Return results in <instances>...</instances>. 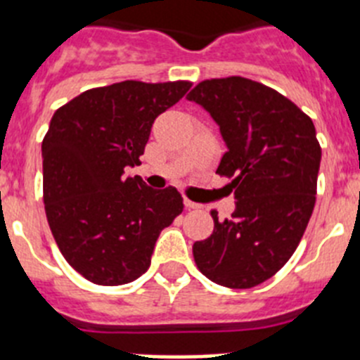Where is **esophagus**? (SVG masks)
<instances>
[{"label":"esophagus","mask_w":360,"mask_h":360,"mask_svg":"<svg viewBox=\"0 0 360 360\" xmlns=\"http://www.w3.org/2000/svg\"><path fill=\"white\" fill-rule=\"evenodd\" d=\"M184 205H186V209H202L203 207L202 203L191 202V200H187V198H184Z\"/></svg>","instance_id":"1"}]
</instances>
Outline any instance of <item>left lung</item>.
<instances>
[{"mask_svg":"<svg viewBox=\"0 0 360 360\" xmlns=\"http://www.w3.org/2000/svg\"><path fill=\"white\" fill-rule=\"evenodd\" d=\"M187 101L218 124L227 153L216 173L232 178L236 209L193 245L200 272L216 285L252 288L290 259L316 203L321 148L292 101L245 77L211 79Z\"/></svg>","mask_w":360,"mask_h":360,"instance_id":"8db88e82","label":"left lung"}]
</instances>
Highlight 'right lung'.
<instances>
[{
    "instance_id": "obj_1",
    "label": "right lung",
    "mask_w": 360,
    "mask_h": 360,
    "mask_svg": "<svg viewBox=\"0 0 360 360\" xmlns=\"http://www.w3.org/2000/svg\"><path fill=\"white\" fill-rule=\"evenodd\" d=\"M189 88L122 81L53 113L41 146L44 211L61 254L88 281L115 287L141 278L162 229L184 211L174 187L151 189L124 173L141 165L155 119Z\"/></svg>"
}]
</instances>
